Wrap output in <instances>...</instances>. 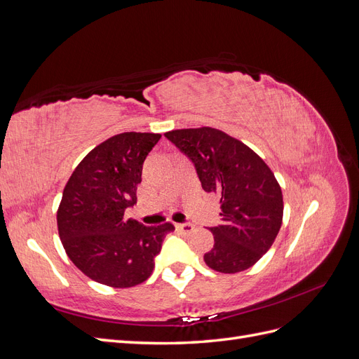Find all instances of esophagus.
<instances>
[{
	"instance_id": "1",
	"label": "esophagus",
	"mask_w": 359,
	"mask_h": 359,
	"mask_svg": "<svg viewBox=\"0 0 359 359\" xmlns=\"http://www.w3.org/2000/svg\"><path fill=\"white\" fill-rule=\"evenodd\" d=\"M177 229L184 233H189L193 231V224L191 223H180V224H177Z\"/></svg>"
}]
</instances>
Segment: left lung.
I'll list each match as a JSON object with an SVG mask.
<instances>
[{
	"mask_svg": "<svg viewBox=\"0 0 359 359\" xmlns=\"http://www.w3.org/2000/svg\"><path fill=\"white\" fill-rule=\"evenodd\" d=\"M165 136L194 163L202 189L220 199L222 224L203 260L223 274L253 266L274 244L283 222V194L273 170L241 140L212 127Z\"/></svg>",
	"mask_w": 359,
	"mask_h": 359,
	"instance_id": "8db88e82",
	"label": "left lung"
}]
</instances>
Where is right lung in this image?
Masks as SVG:
<instances>
[{
  "label": "right lung",
  "mask_w": 359,
  "mask_h": 359,
  "mask_svg": "<svg viewBox=\"0 0 359 359\" xmlns=\"http://www.w3.org/2000/svg\"><path fill=\"white\" fill-rule=\"evenodd\" d=\"M158 133H119L83 157L62 191L57 211L60 240L82 273L111 287H132L153 274L154 257L172 223L144 226L126 219L136 203L142 165Z\"/></svg>",
  "instance_id": "right-lung-1"
}]
</instances>
